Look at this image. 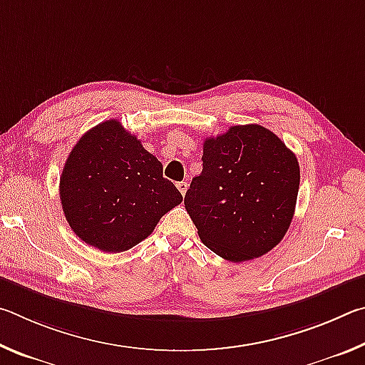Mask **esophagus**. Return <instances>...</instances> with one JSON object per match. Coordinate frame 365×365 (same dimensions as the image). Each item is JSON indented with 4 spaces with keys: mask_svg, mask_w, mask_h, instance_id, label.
I'll return each instance as SVG.
<instances>
[{
    "mask_svg": "<svg viewBox=\"0 0 365 365\" xmlns=\"http://www.w3.org/2000/svg\"><path fill=\"white\" fill-rule=\"evenodd\" d=\"M177 188L182 193V196H185V193H187V190H188V183L187 182H178L177 183Z\"/></svg>",
    "mask_w": 365,
    "mask_h": 365,
    "instance_id": "1",
    "label": "esophagus"
}]
</instances>
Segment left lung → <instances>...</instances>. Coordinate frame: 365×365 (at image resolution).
<instances>
[{"instance_id": "8db88e82", "label": "left lung", "mask_w": 365, "mask_h": 365, "mask_svg": "<svg viewBox=\"0 0 365 365\" xmlns=\"http://www.w3.org/2000/svg\"><path fill=\"white\" fill-rule=\"evenodd\" d=\"M298 190V159L274 132L233 125L205 140L202 172L191 180L185 209L209 250L243 262L282 242Z\"/></svg>"}]
</instances>
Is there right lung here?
I'll use <instances>...</instances> for the list:
<instances>
[{
  "label": "right lung",
  "mask_w": 365,
  "mask_h": 365,
  "mask_svg": "<svg viewBox=\"0 0 365 365\" xmlns=\"http://www.w3.org/2000/svg\"><path fill=\"white\" fill-rule=\"evenodd\" d=\"M59 197L72 232L104 252H122L150 237L182 202L163 164L117 119L98 123L72 148Z\"/></svg>",
  "instance_id": "add662e5"
}]
</instances>
